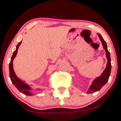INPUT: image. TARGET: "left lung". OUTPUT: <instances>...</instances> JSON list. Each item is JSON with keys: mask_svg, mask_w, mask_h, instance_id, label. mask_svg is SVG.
<instances>
[{"mask_svg": "<svg viewBox=\"0 0 121 121\" xmlns=\"http://www.w3.org/2000/svg\"><path fill=\"white\" fill-rule=\"evenodd\" d=\"M97 35L100 38V39L101 41L102 44L103 46V48L106 51V56L107 59V63L106 67L104 72H102L100 77H97L94 79L92 82L91 85H90L89 90H87V94L94 93V92L98 91L102 88V86L107 83L109 77L110 75L111 70V57L110 53L107 49V46L106 42L104 41L103 38L100 34H97Z\"/></svg>", "mask_w": 121, "mask_h": 121, "instance_id": "obj_1", "label": "left lung"}]
</instances>
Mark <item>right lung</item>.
I'll return each mask as SVG.
<instances>
[{"mask_svg": "<svg viewBox=\"0 0 121 121\" xmlns=\"http://www.w3.org/2000/svg\"><path fill=\"white\" fill-rule=\"evenodd\" d=\"M22 41L20 42L16 46V50L13 53L12 57L11 58L10 62L9 64V73H10V78L11 82L14 84L16 88L18 89V90L21 93L25 94V95L27 96H32L34 94L31 92L30 90H32V88L29 86V85L25 83L24 81L21 80L18 78L15 73L14 68H13V60L15 58L16 54L17 53V50L19 48V46L21 44Z\"/></svg>", "mask_w": 121, "mask_h": 121, "instance_id": "add662e5", "label": "right lung"}]
</instances>
